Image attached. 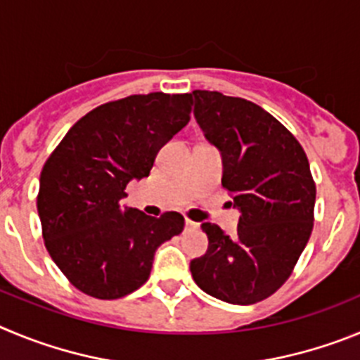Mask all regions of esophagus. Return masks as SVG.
<instances>
[{
  "label": "esophagus",
  "mask_w": 360,
  "mask_h": 360,
  "mask_svg": "<svg viewBox=\"0 0 360 360\" xmlns=\"http://www.w3.org/2000/svg\"><path fill=\"white\" fill-rule=\"evenodd\" d=\"M184 224H186V229H197V228H199V224H197V222H193V220H190V219L184 220Z\"/></svg>",
  "instance_id": "34e87169"
}]
</instances>
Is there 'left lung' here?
<instances>
[{"mask_svg":"<svg viewBox=\"0 0 360 360\" xmlns=\"http://www.w3.org/2000/svg\"><path fill=\"white\" fill-rule=\"evenodd\" d=\"M197 124L222 152V186L240 210L236 235L204 222L208 251L190 264L200 289L233 305L273 296L314 228L316 183L300 141L257 103L193 91Z\"/></svg>","mask_w":360,"mask_h":360,"instance_id":"obj_1","label":"left lung"}]
</instances>
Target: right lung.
Masks as SVG:
<instances>
[{
	"label": "right lung",
	"instance_id": "right-lung-1",
	"mask_svg": "<svg viewBox=\"0 0 360 360\" xmlns=\"http://www.w3.org/2000/svg\"><path fill=\"white\" fill-rule=\"evenodd\" d=\"M192 93H148L102 103L77 122L46 160L37 212L51 260L73 287L118 300L148 280L154 252L184 219L124 208L129 181L150 174L160 148L190 122Z\"/></svg>",
	"mask_w": 360,
	"mask_h": 360
}]
</instances>
